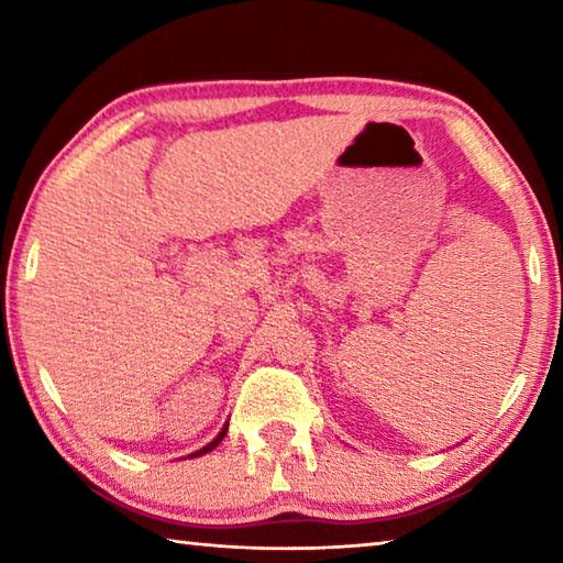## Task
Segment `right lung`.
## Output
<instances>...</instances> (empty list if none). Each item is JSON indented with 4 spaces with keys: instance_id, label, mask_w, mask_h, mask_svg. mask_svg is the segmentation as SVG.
Instances as JSON below:
<instances>
[{
    "instance_id": "right-lung-1",
    "label": "right lung",
    "mask_w": 563,
    "mask_h": 563,
    "mask_svg": "<svg viewBox=\"0 0 563 563\" xmlns=\"http://www.w3.org/2000/svg\"><path fill=\"white\" fill-rule=\"evenodd\" d=\"M225 432H228V427H223V430H221V434H218V437H216V440H213L211 444H206V446H203V450H198L196 454H190V456H201V454H206V452H211V450H216V446L223 442V437H225Z\"/></svg>"
}]
</instances>
